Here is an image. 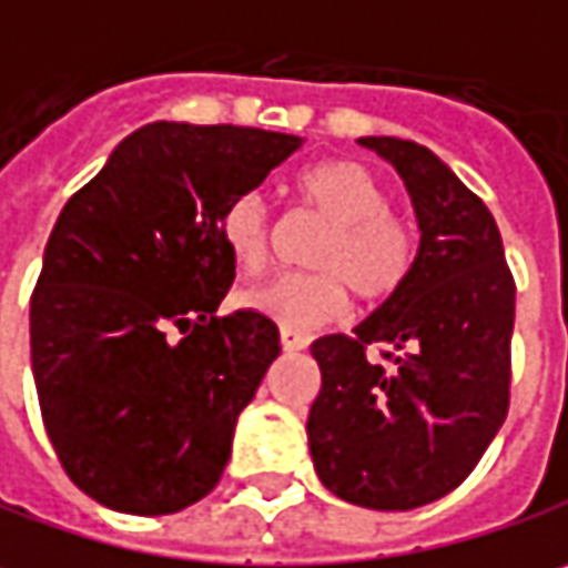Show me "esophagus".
Listing matches in <instances>:
<instances>
[{
  "instance_id": "obj_1",
  "label": "esophagus",
  "mask_w": 568,
  "mask_h": 568,
  "mask_svg": "<svg viewBox=\"0 0 568 568\" xmlns=\"http://www.w3.org/2000/svg\"><path fill=\"white\" fill-rule=\"evenodd\" d=\"M280 344H283V351L295 353V351H305L312 341L305 337V334H298V331H292V327H283L280 331Z\"/></svg>"
}]
</instances>
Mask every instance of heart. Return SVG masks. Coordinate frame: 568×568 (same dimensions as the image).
<instances>
[{
	"mask_svg": "<svg viewBox=\"0 0 568 568\" xmlns=\"http://www.w3.org/2000/svg\"><path fill=\"white\" fill-rule=\"evenodd\" d=\"M298 195L331 221L321 234L315 273H280L237 295V305L283 327L331 324L347 308V288L359 302L379 305L408 283L417 260L415 227L388 212V192L356 160H327L298 176ZM217 241L237 273L263 270L270 251V209L263 195L244 192L217 217Z\"/></svg>",
	"mask_w": 568,
	"mask_h": 568,
	"instance_id": "obj_1",
	"label": "heart"
}]
</instances>
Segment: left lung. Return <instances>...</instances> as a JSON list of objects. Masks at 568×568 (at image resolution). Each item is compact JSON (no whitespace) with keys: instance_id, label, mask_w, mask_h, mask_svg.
Returning a JSON list of instances; mask_svg holds the SVG:
<instances>
[{"instance_id":"left-lung-1","label":"left lung","mask_w":568,"mask_h":568,"mask_svg":"<svg viewBox=\"0 0 568 568\" xmlns=\"http://www.w3.org/2000/svg\"><path fill=\"white\" fill-rule=\"evenodd\" d=\"M395 166L415 205L408 283L347 334L312 344L321 392L308 412L317 479L337 498L412 511L463 483L508 415L515 280L479 195L434 151L359 138ZM383 343L386 366L365 347Z\"/></svg>"}]
</instances>
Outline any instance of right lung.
<instances>
[{
	"instance_id": "1",
	"label": "right lung",
	"mask_w": 568,
	"mask_h": 568,
	"mask_svg": "<svg viewBox=\"0 0 568 568\" xmlns=\"http://www.w3.org/2000/svg\"><path fill=\"white\" fill-rule=\"evenodd\" d=\"M302 138L153 121L63 205L31 295V369L67 476L124 515H173L221 479L280 327L217 305L224 205Z\"/></svg>"
}]
</instances>
